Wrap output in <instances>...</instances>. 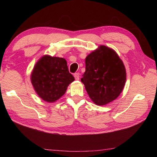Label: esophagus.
Instances as JSON below:
<instances>
[{"instance_id": "1", "label": "esophagus", "mask_w": 157, "mask_h": 157, "mask_svg": "<svg viewBox=\"0 0 157 157\" xmlns=\"http://www.w3.org/2000/svg\"><path fill=\"white\" fill-rule=\"evenodd\" d=\"M74 77H75V79L76 80H79V73H75L74 74Z\"/></svg>"}]
</instances>
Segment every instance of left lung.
I'll return each instance as SVG.
<instances>
[{
    "label": "left lung",
    "instance_id": "obj_1",
    "mask_svg": "<svg viewBox=\"0 0 157 157\" xmlns=\"http://www.w3.org/2000/svg\"><path fill=\"white\" fill-rule=\"evenodd\" d=\"M85 64L81 81L93 102L102 106L116 100L126 81L125 68L117 53L100 46L86 57Z\"/></svg>",
    "mask_w": 157,
    "mask_h": 157
}]
</instances>
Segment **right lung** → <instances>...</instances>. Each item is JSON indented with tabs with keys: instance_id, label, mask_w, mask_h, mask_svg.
Returning a JSON list of instances; mask_svg holds the SVG:
<instances>
[{
	"instance_id": "add662e5",
	"label": "right lung",
	"mask_w": 157,
	"mask_h": 157,
	"mask_svg": "<svg viewBox=\"0 0 157 157\" xmlns=\"http://www.w3.org/2000/svg\"><path fill=\"white\" fill-rule=\"evenodd\" d=\"M30 79L36 94L48 102L59 99L75 80L65 59L49 55H44L36 63Z\"/></svg>"
}]
</instances>
